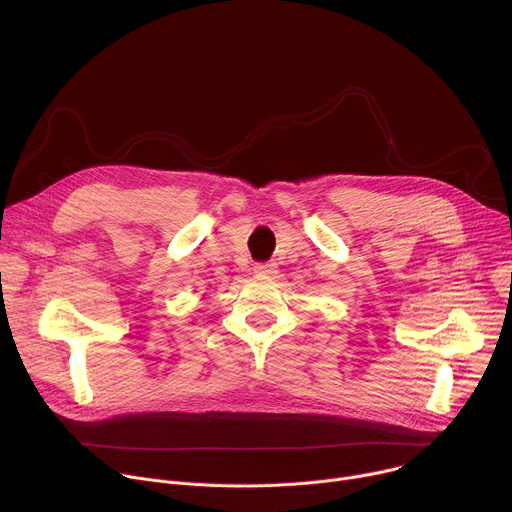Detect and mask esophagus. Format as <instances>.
<instances>
[{"instance_id":"34e87169","label":"esophagus","mask_w":512,"mask_h":512,"mask_svg":"<svg viewBox=\"0 0 512 512\" xmlns=\"http://www.w3.org/2000/svg\"><path fill=\"white\" fill-rule=\"evenodd\" d=\"M255 271H257L259 275H265V277H275L279 269H277L275 263H257V265H255Z\"/></svg>"}]
</instances>
